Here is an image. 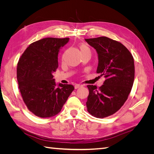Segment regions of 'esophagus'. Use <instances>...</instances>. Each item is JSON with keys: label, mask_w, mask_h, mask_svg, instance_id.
Returning a JSON list of instances; mask_svg holds the SVG:
<instances>
[{"label": "esophagus", "mask_w": 154, "mask_h": 154, "mask_svg": "<svg viewBox=\"0 0 154 154\" xmlns=\"http://www.w3.org/2000/svg\"><path fill=\"white\" fill-rule=\"evenodd\" d=\"M83 85H81V84H76L75 85V88L76 89V88H78L80 87H82Z\"/></svg>", "instance_id": "1"}]
</instances>
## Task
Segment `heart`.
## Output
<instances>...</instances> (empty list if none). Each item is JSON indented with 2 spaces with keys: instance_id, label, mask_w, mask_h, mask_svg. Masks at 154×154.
Wrapping results in <instances>:
<instances>
[{
  "instance_id": "b5f03b06",
  "label": "heart",
  "mask_w": 154,
  "mask_h": 154,
  "mask_svg": "<svg viewBox=\"0 0 154 154\" xmlns=\"http://www.w3.org/2000/svg\"><path fill=\"white\" fill-rule=\"evenodd\" d=\"M80 49H81V51H83V50H86V49H88L86 45H81L80 46Z\"/></svg>"
}]
</instances>
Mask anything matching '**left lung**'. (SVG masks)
I'll return each instance as SVG.
<instances>
[{
    "label": "left lung",
    "mask_w": 154,
    "mask_h": 154,
    "mask_svg": "<svg viewBox=\"0 0 154 154\" xmlns=\"http://www.w3.org/2000/svg\"><path fill=\"white\" fill-rule=\"evenodd\" d=\"M85 40L97 52L96 72L105 78L99 89L96 85H87V111L96 118H106L120 109L132 90L135 74L134 58L125 45L108 37Z\"/></svg>",
    "instance_id": "left-lung-1"
}]
</instances>
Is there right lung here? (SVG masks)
Instances as JSON below:
<instances>
[{
	"instance_id": "add662e5",
	"label": "right lung",
	"mask_w": 154,
	"mask_h": 154,
	"mask_svg": "<svg viewBox=\"0 0 154 154\" xmlns=\"http://www.w3.org/2000/svg\"><path fill=\"white\" fill-rule=\"evenodd\" d=\"M69 38H45L29 45L18 60L17 69L20 92L27 109L40 118L57 115L74 89L57 84L53 73L58 67V55Z\"/></svg>"
}]
</instances>
